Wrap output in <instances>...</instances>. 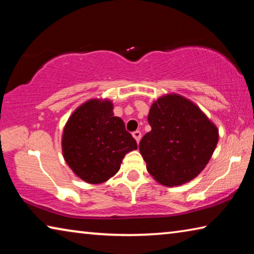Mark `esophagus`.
<instances>
[{"mask_svg": "<svg viewBox=\"0 0 254 254\" xmlns=\"http://www.w3.org/2000/svg\"><path fill=\"white\" fill-rule=\"evenodd\" d=\"M132 135H133V137H134L135 139V141L137 143L140 142V140H141V132L140 131H134L132 133Z\"/></svg>", "mask_w": 254, "mask_h": 254, "instance_id": "34e87169", "label": "esophagus"}]
</instances>
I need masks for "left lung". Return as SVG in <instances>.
Masks as SVG:
<instances>
[{"mask_svg": "<svg viewBox=\"0 0 254 254\" xmlns=\"http://www.w3.org/2000/svg\"><path fill=\"white\" fill-rule=\"evenodd\" d=\"M151 131L140 141L148 173L167 187L198 176L218 142V128L195 103L179 94L159 97L150 107Z\"/></svg>", "mask_w": 254, "mask_h": 254, "instance_id": "left-lung-1", "label": "left lung"}]
</instances>
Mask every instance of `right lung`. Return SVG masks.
<instances>
[{"mask_svg": "<svg viewBox=\"0 0 254 254\" xmlns=\"http://www.w3.org/2000/svg\"><path fill=\"white\" fill-rule=\"evenodd\" d=\"M65 161L77 177L101 184L118 173L124 156L137 149L121 118L114 117L113 103L92 98L72 112L62 137Z\"/></svg>", "mask_w": 254, "mask_h": 254, "instance_id": "right-lung-1", "label": "right lung"}]
</instances>
